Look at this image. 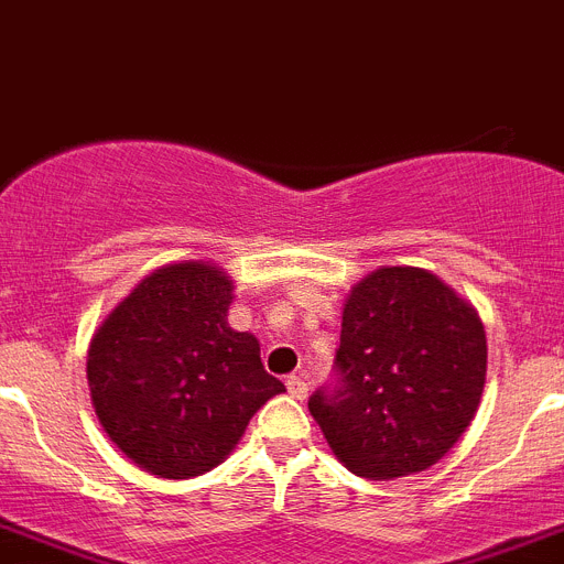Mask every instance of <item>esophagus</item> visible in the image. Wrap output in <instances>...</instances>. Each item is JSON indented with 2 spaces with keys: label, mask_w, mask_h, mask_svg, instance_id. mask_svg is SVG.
Segmentation results:
<instances>
[{
  "label": "esophagus",
  "mask_w": 564,
  "mask_h": 564,
  "mask_svg": "<svg viewBox=\"0 0 564 564\" xmlns=\"http://www.w3.org/2000/svg\"><path fill=\"white\" fill-rule=\"evenodd\" d=\"M286 390H289V395H292V399H306L308 384H306V379H303V377H286Z\"/></svg>",
  "instance_id": "1"
}]
</instances>
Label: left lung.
<instances>
[{
	"instance_id": "left-lung-1",
	"label": "left lung",
	"mask_w": 564,
	"mask_h": 564,
	"mask_svg": "<svg viewBox=\"0 0 564 564\" xmlns=\"http://www.w3.org/2000/svg\"><path fill=\"white\" fill-rule=\"evenodd\" d=\"M484 382L478 312L430 272L384 267L345 301L334 382L314 390L308 410L354 475L404 478L449 453Z\"/></svg>"
}]
</instances>
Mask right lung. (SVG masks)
<instances>
[{
  "instance_id": "add662e5",
  "label": "right lung",
  "mask_w": 564,
  "mask_h": 564,
  "mask_svg": "<svg viewBox=\"0 0 564 564\" xmlns=\"http://www.w3.org/2000/svg\"><path fill=\"white\" fill-rule=\"evenodd\" d=\"M232 283L210 263L151 272L93 337L86 377L109 438L140 469L182 480L219 466L283 382L258 339L227 326Z\"/></svg>"
}]
</instances>
